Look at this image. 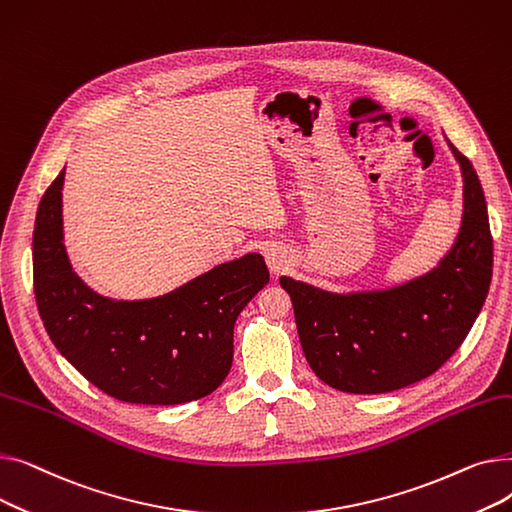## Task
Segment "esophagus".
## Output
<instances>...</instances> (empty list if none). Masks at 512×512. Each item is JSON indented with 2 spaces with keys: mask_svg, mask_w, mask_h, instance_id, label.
I'll use <instances>...</instances> for the list:
<instances>
[{
  "mask_svg": "<svg viewBox=\"0 0 512 512\" xmlns=\"http://www.w3.org/2000/svg\"><path fill=\"white\" fill-rule=\"evenodd\" d=\"M265 261H267V267H270L274 274H280V272H284L286 267H288L290 257H288V253L284 249L270 247V249L265 251Z\"/></svg>",
  "mask_w": 512,
  "mask_h": 512,
  "instance_id": "34e87169",
  "label": "esophagus"
}]
</instances>
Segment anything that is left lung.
Listing matches in <instances>:
<instances>
[{
	"instance_id": "obj_1",
	"label": "left lung",
	"mask_w": 512,
	"mask_h": 512,
	"mask_svg": "<svg viewBox=\"0 0 512 512\" xmlns=\"http://www.w3.org/2000/svg\"><path fill=\"white\" fill-rule=\"evenodd\" d=\"M448 147L463 176V215L432 270L396 286L346 292L280 276L307 363L340 392L384 394L429 378L486 303L494 261L488 205L471 161Z\"/></svg>"
}]
</instances>
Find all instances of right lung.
<instances>
[{
  "label": "right lung",
  "instance_id": "add662e5",
  "mask_svg": "<svg viewBox=\"0 0 512 512\" xmlns=\"http://www.w3.org/2000/svg\"><path fill=\"white\" fill-rule=\"evenodd\" d=\"M64 178L66 168L45 191L33 232L35 297L51 342L124 402L180 405L211 394L232 367L236 317L270 282L263 257L249 251L157 297H105L70 263Z\"/></svg>",
  "mask_w": 512,
  "mask_h": 512
}]
</instances>
